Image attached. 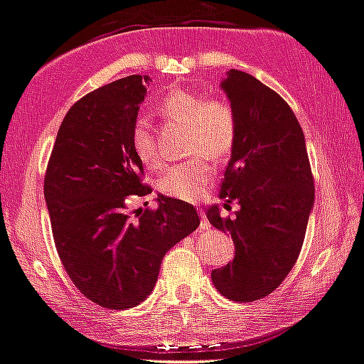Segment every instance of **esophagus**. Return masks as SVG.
Listing matches in <instances>:
<instances>
[{
	"mask_svg": "<svg viewBox=\"0 0 364 364\" xmlns=\"http://www.w3.org/2000/svg\"><path fill=\"white\" fill-rule=\"evenodd\" d=\"M198 214L201 215V221H200V228L201 230H210V223H208V219L205 218V212L203 210H198Z\"/></svg>",
	"mask_w": 364,
	"mask_h": 364,
	"instance_id": "1",
	"label": "esophagus"
}]
</instances>
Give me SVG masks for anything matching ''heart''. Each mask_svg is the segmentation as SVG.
Returning <instances> with one entry per match:
<instances>
[{"label": "heart", "mask_w": 364, "mask_h": 364, "mask_svg": "<svg viewBox=\"0 0 364 364\" xmlns=\"http://www.w3.org/2000/svg\"><path fill=\"white\" fill-rule=\"evenodd\" d=\"M159 113L178 125H187V150L201 154L194 159L170 166L159 178L161 193L183 201H196L203 186L210 181L212 166L207 156L221 161L233 150L239 132V120L232 104L223 97L201 95L187 90H171L161 99ZM132 145L145 164L156 166L159 156L154 136L145 120L136 122Z\"/></svg>", "instance_id": "1"}]
</instances>
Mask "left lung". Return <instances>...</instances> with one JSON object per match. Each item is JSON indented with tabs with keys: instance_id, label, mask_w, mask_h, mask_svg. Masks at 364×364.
<instances>
[{
	"instance_id": "left-lung-1",
	"label": "left lung",
	"mask_w": 364,
	"mask_h": 364,
	"mask_svg": "<svg viewBox=\"0 0 364 364\" xmlns=\"http://www.w3.org/2000/svg\"><path fill=\"white\" fill-rule=\"evenodd\" d=\"M239 120L219 196L239 201L237 218L210 207L207 219L228 232L235 257L212 271L228 299L253 303L274 292L296 265L315 201L304 132L289 104L253 75L230 70L221 82Z\"/></svg>"
}]
</instances>
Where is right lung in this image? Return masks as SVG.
Segmentation results:
<instances>
[{
    "mask_svg": "<svg viewBox=\"0 0 364 364\" xmlns=\"http://www.w3.org/2000/svg\"><path fill=\"white\" fill-rule=\"evenodd\" d=\"M149 79L129 75L79 99L61 122L46 171L61 264L82 296L109 309L143 303L168 250L200 226L193 205L163 194L156 208L127 212L129 196L152 193L132 145Z\"/></svg>",
    "mask_w": 364,
    "mask_h": 364,
    "instance_id": "right-lung-1",
    "label": "right lung"
}]
</instances>
